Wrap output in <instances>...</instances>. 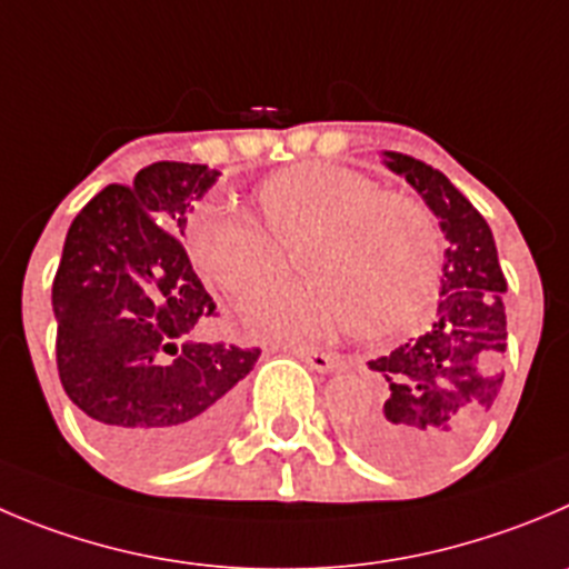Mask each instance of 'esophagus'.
<instances>
[{
	"label": "esophagus",
	"mask_w": 569,
	"mask_h": 569,
	"mask_svg": "<svg viewBox=\"0 0 569 569\" xmlns=\"http://www.w3.org/2000/svg\"><path fill=\"white\" fill-rule=\"evenodd\" d=\"M295 357L302 359V362L309 365L311 370H317V373H331L339 365V359L333 357V353H322V350L315 348H295Z\"/></svg>",
	"instance_id": "obj_1"
}]
</instances>
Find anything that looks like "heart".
Wrapping results in <instances>:
<instances>
[{
    "label": "heart",
    "instance_id": "b5f03b06",
    "mask_svg": "<svg viewBox=\"0 0 569 569\" xmlns=\"http://www.w3.org/2000/svg\"><path fill=\"white\" fill-rule=\"evenodd\" d=\"M260 227L204 212L190 227L199 272L232 300L277 282L283 248L303 243L306 284L254 298L243 320L260 337L322 339L357 328L379 337L405 328L438 280L440 238L423 204L381 193L365 173L333 162L278 171L254 196Z\"/></svg>",
    "mask_w": 569,
    "mask_h": 569
}]
</instances>
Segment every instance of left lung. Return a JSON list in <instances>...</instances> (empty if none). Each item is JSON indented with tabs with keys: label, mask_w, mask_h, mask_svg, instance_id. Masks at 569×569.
Segmentation results:
<instances>
[{
	"label": "left lung",
	"mask_w": 569,
	"mask_h": 569,
	"mask_svg": "<svg viewBox=\"0 0 569 569\" xmlns=\"http://www.w3.org/2000/svg\"><path fill=\"white\" fill-rule=\"evenodd\" d=\"M381 162L438 219L443 278L429 331L368 362L387 381L379 405L342 423L373 463L435 471L463 452L500 396L508 283L491 227L438 168L398 151H381Z\"/></svg>",
	"instance_id": "8db88e82"
}]
</instances>
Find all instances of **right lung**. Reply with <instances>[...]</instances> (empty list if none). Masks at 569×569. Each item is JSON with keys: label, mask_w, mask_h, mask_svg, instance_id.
Returning <instances> with one entry per match:
<instances>
[{"label": "right lung", "mask_w": 569, "mask_h": 569, "mask_svg": "<svg viewBox=\"0 0 569 569\" xmlns=\"http://www.w3.org/2000/svg\"><path fill=\"white\" fill-rule=\"evenodd\" d=\"M207 164L153 162L76 216L52 280L58 376L100 443L140 469L219 443L260 350L193 339L216 302L179 238L219 182Z\"/></svg>", "instance_id": "1"}]
</instances>
